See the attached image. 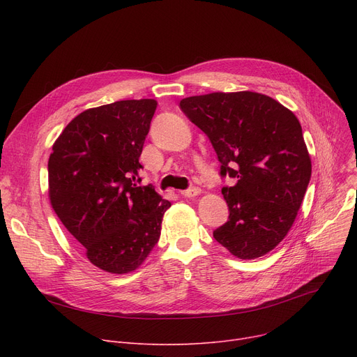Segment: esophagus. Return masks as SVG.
<instances>
[{"label":"esophagus","mask_w":357,"mask_h":357,"mask_svg":"<svg viewBox=\"0 0 357 357\" xmlns=\"http://www.w3.org/2000/svg\"><path fill=\"white\" fill-rule=\"evenodd\" d=\"M199 192H201L199 188H197V186H192V188H190V190L181 191V195L185 197V198H194V197H197Z\"/></svg>","instance_id":"34e87169"}]
</instances>
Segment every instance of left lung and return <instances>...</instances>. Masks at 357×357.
<instances>
[{"mask_svg": "<svg viewBox=\"0 0 357 357\" xmlns=\"http://www.w3.org/2000/svg\"><path fill=\"white\" fill-rule=\"evenodd\" d=\"M183 114L208 136L229 221L214 238L238 259L269 253L285 238L311 178V158L294 112L259 92H213L183 98Z\"/></svg>", "mask_w": 357, "mask_h": 357, "instance_id": "left-lung-1", "label": "left lung"}]
</instances>
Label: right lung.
Here are the masks:
<instances>
[{
  "instance_id": "add662e5",
  "label": "right lung",
  "mask_w": 357,
  "mask_h": 357,
  "mask_svg": "<svg viewBox=\"0 0 357 357\" xmlns=\"http://www.w3.org/2000/svg\"><path fill=\"white\" fill-rule=\"evenodd\" d=\"M155 100H124L85 109L56 139L47 163L49 199L92 265L136 271L156 246L171 202L139 186V158Z\"/></svg>"
}]
</instances>
